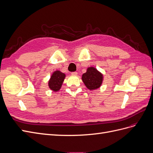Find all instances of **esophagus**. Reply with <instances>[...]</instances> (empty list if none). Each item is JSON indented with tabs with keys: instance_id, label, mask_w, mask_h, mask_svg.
Wrapping results in <instances>:
<instances>
[{
	"instance_id": "esophagus-1",
	"label": "esophagus",
	"mask_w": 153,
	"mask_h": 153,
	"mask_svg": "<svg viewBox=\"0 0 153 153\" xmlns=\"http://www.w3.org/2000/svg\"><path fill=\"white\" fill-rule=\"evenodd\" d=\"M77 74H78L77 72H72L71 73V75H73V76H76Z\"/></svg>"
}]
</instances>
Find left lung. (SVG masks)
Listing matches in <instances>:
<instances>
[{
	"label": "left lung",
	"mask_w": 153,
	"mask_h": 153,
	"mask_svg": "<svg viewBox=\"0 0 153 153\" xmlns=\"http://www.w3.org/2000/svg\"><path fill=\"white\" fill-rule=\"evenodd\" d=\"M82 80L88 89L93 91L98 89L102 84L103 80V74L94 67H89L86 73L82 76Z\"/></svg>",
	"instance_id": "left-lung-1"
}]
</instances>
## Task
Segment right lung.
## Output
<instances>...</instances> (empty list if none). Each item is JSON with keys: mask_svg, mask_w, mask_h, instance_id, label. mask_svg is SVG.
<instances>
[{"mask_svg": "<svg viewBox=\"0 0 153 153\" xmlns=\"http://www.w3.org/2000/svg\"><path fill=\"white\" fill-rule=\"evenodd\" d=\"M65 77V74L61 71H55L48 81V87L50 89L54 92L59 91L61 89Z\"/></svg>", "mask_w": 153, "mask_h": 153, "instance_id": "1", "label": "right lung"}]
</instances>
